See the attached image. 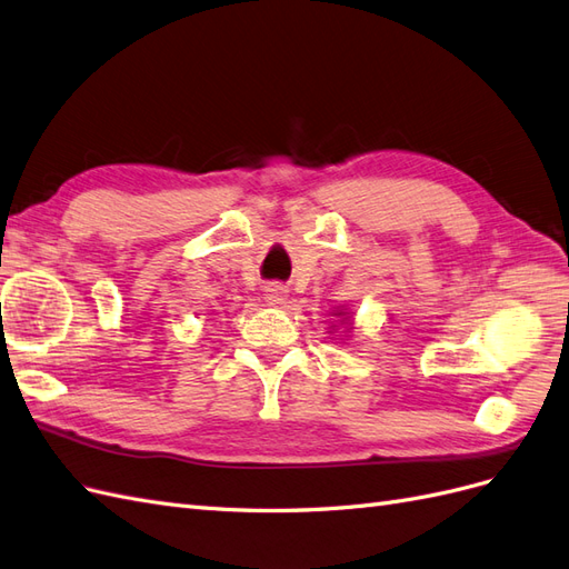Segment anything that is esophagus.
Returning a JSON list of instances; mask_svg holds the SVG:
<instances>
[{"label": "esophagus", "mask_w": 569, "mask_h": 569, "mask_svg": "<svg viewBox=\"0 0 569 569\" xmlns=\"http://www.w3.org/2000/svg\"><path fill=\"white\" fill-rule=\"evenodd\" d=\"M263 291H266L263 299L268 301V306H282V303L287 301V287H282V284H278V282L268 284Z\"/></svg>", "instance_id": "esophagus-1"}]
</instances>
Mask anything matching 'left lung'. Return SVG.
Wrapping results in <instances>:
<instances>
[{"label":"left lung","instance_id":"1","mask_svg":"<svg viewBox=\"0 0 569 569\" xmlns=\"http://www.w3.org/2000/svg\"><path fill=\"white\" fill-rule=\"evenodd\" d=\"M332 316H335V318H339V322H341L343 327H347V330H343V332H351V330H353V322H351V313L347 311V308H343V306H339V308H337V311H332ZM330 327H337V325H330ZM343 337H349V335H343ZM343 341H347V339H343Z\"/></svg>","mask_w":569,"mask_h":569}]
</instances>
